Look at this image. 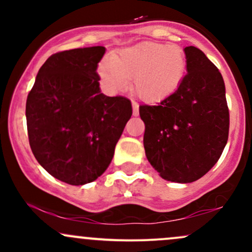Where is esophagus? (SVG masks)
Here are the masks:
<instances>
[{"mask_svg":"<svg viewBox=\"0 0 252 252\" xmlns=\"http://www.w3.org/2000/svg\"><path fill=\"white\" fill-rule=\"evenodd\" d=\"M132 115L138 116V104L136 102H132Z\"/></svg>","mask_w":252,"mask_h":252,"instance_id":"1","label":"esophagus"}]
</instances>
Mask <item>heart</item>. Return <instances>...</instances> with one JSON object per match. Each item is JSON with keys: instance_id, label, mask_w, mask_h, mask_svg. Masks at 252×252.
<instances>
[{"instance_id": "obj_1", "label": "heart", "mask_w": 252, "mask_h": 252, "mask_svg": "<svg viewBox=\"0 0 252 252\" xmlns=\"http://www.w3.org/2000/svg\"><path fill=\"white\" fill-rule=\"evenodd\" d=\"M185 70L186 58L179 46L144 41L103 60L98 66V76L111 94L122 91L134 79L138 98L158 103L178 89Z\"/></svg>"}]
</instances>
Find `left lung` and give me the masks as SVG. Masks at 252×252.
Segmentation results:
<instances>
[{
  "instance_id": "left-lung-1",
  "label": "left lung",
  "mask_w": 252,
  "mask_h": 252,
  "mask_svg": "<svg viewBox=\"0 0 252 252\" xmlns=\"http://www.w3.org/2000/svg\"><path fill=\"white\" fill-rule=\"evenodd\" d=\"M187 74L158 105L140 106L146 156L161 178L189 184L217 163L230 116L220 72L199 48H185Z\"/></svg>"
}]
</instances>
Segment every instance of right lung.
Listing matches in <instances>:
<instances>
[{
  "label": "right lung",
  "mask_w": 252,
  "mask_h": 252,
  "mask_svg": "<svg viewBox=\"0 0 252 252\" xmlns=\"http://www.w3.org/2000/svg\"><path fill=\"white\" fill-rule=\"evenodd\" d=\"M105 47L74 48L46 60L26 103L31 149L43 169L68 185L105 172L132 115L124 97H108L97 73Z\"/></svg>",
  "instance_id": "1"
}]
</instances>
